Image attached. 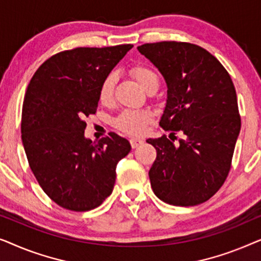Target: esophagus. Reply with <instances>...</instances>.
Wrapping results in <instances>:
<instances>
[{"label":"esophagus","instance_id":"obj_1","mask_svg":"<svg viewBox=\"0 0 261 261\" xmlns=\"http://www.w3.org/2000/svg\"><path fill=\"white\" fill-rule=\"evenodd\" d=\"M129 142H130L132 148H137L138 146H140L144 141H142L141 139H138V138H132L130 140H129Z\"/></svg>","mask_w":261,"mask_h":261}]
</instances>
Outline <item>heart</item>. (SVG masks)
<instances>
[{"mask_svg": "<svg viewBox=\"0 0 261 261\" xmlns=\"http://www.w3.org/2000/svg\"><path fill=\"white\" fill-rule=\"evenodd\" d=\"M130 74L146 91L156 90L159 80L156 73L148 66L133 65L130 67ZM116 84V73L109 72L103 78L98 89V101L102 105H110L114 99V90ZM153 121V113L149 110H123L113 121V126L117 130L128 135H141L146 128Z\"/></svg>", "mask_w": 261, "mask_h": 261, "instance_id": "1", "label": "heart"}]
</instances>
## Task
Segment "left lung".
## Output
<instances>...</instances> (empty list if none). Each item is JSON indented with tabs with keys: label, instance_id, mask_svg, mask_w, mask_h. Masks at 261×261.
I'll return each instance as SVG.
<instances>
[{
	"label": "left lung",
	"instance_id": "1",
	"mask_svg": "<svg viewBox=\"0 0 261 261\" xmlns=\"http://www.w3.org/2000/svg\"><path fill=\"white\" fill-rule=\"evenodd\" d=\"M139 52L165 78L167 103L160 127L148 139L156 151L149 170L156 197L191 206L212 198L226 181L241 128L237 91L224 66L201 46L181 41L144 44ZM180 131L185 138L174 142Z\"/></svg>",
	"mask_w": 261,
	"mask_h": 261
}]
</instances>
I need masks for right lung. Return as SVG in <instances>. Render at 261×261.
Masks as SVG:
<instances>
[{
    "instance_id": "1",
    "label": "right lung",
    "mask_w": 261,
    "mask_h": 261,
    "mask_svg": "<svg viewBox=\"0 0 261 261\" xmlns=\"http://www.w3.org/2000/svg\"><path fill=\"white\" fill-rule=\"evenodd\" d=\"M133 45L77 47L56 53L27 87L21 139L42 190L71 212L95 209L110 196L116 165L130 151L114 132L96 142L84 138L85 117L98 106L99 84Z\"/></svg>"
}]
</instances>
